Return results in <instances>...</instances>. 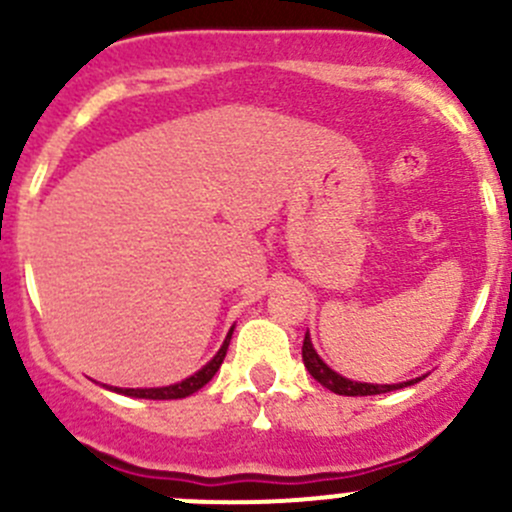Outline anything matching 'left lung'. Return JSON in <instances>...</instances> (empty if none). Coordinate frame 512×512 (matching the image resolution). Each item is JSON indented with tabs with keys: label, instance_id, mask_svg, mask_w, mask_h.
<instances>
[{
	"label": "left lung",
	"instance_id": "8db88e82",
	"mask_svg": "<svg viewBox=\"0 0 512 512\" xmlns=\"http://www.w3.org/2000/svg\"><path fill=\"white\" fill-rule=\"evenodd\" d=\"M302 359H304V366H307L309 374L314 376V381H319L324 389L334 391V394H339V396L386 394V391L404 389V386H411V384H416V381H421V376H418V379H411V381H401V384H364V381L347 379V376H342V374H337L334 369H329V366L322 361V356L314 352L312 339H309V332L304 334Z\"/></svg>",
	"mask_w": 512,
	"mask_h": 512
}]
</instances>
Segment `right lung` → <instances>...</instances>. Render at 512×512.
I'll use <instances>...</instances> for the list:
<instances>
[{
  "instance_id": "add662e5",
  "label": "right lung",
  "mask_w": 512,
  "mask_h": 512,
  "mask_svg": "<svg viewBox=\"0 0 512 512\" xmlns=\"http://www.w3.org/2000/svg\"><path fill=\"white\" fill-rule=\"evenodd\" d=\"M232 332H235V327H230V332H227V337H225V342H223V347L218 349V354H215L213 359H210L208 364L203 366V369H198L193 376H188V379L178 381V384L158 386V389H118V386H111V391H116V394H123V396H133V399H153V401L185 399V396H190V394H195V391H200L205 384H208L210 379H213L215 371H218L220 364H223V359H225V354H227V347H230Z\"/></svg>"
}]
</instances>
